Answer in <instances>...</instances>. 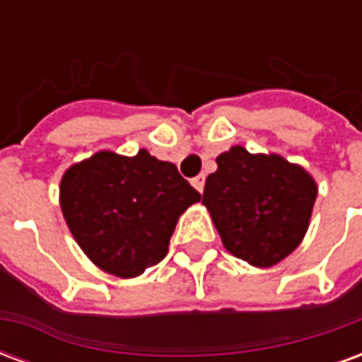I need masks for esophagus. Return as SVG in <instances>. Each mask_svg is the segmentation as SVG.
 Returning a JSON list of instances; mask_svg holds the SVG:
<instances>
[{"label": "esophagus", "mask_w": 362, "mask_h": 362, "mask_svg": "<svg viewBox=\"0 0 362 362\" xmlns=\"http://www.w3.org/2000/svg\"><path fill=\"white\" fill-rule=\"evenodd\" d=\"M192 186L197 189V192H204V186H205V174H199L196 176L194 180H192Z\"/></svg>", "instance_id": "esophagus-1"}]
</instances>
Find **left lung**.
Returning a JSON list of instances; mask_svg holds the SVG:
<instances>
[{
  "label": "left lung",
  "mask_w": 362,
  "mask_h": 362,
  "mask_svg": "<svg viewBox=\"0 0 362 362\" xmlns=\"http://www.w3.org/2000/svg\"><path fill=\"white\" fill-rule=\"evenodd\" d=\"M316 194V182L303 166L236 145L217 157L202 204L233 256L272 267L303 243Z\"/></svg>",
  "instance_id": "8db88e82"
}]
</instances>
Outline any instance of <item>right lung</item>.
<instances>
[{
	"label": "right lung",
	"mask_w": 362,
	"mask_h": 362,
	"mask_svg": "<svg viewBox=\"0 0 362 362\" xmlns=\"http://www.w3.org/2000/svg\"><path fill=\"white\" fill-rule=\"evenodd\" d=\"M199 199L173 163L145 149L135 157L100 151L69 166L59 184L62 213L81 250L124 279L165 258L178 217Z\"/></svg>",
	"instance_id": "1"
}]
</instances>
